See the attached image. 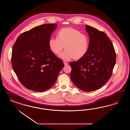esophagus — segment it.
<instances>
[{"label": "esophagus", "mask_w": 130, "mask_h": 130, "mask_svg": "<svg viewBox=\"0 0 130 130\" xmlns=\"http://www.w3.org/2000/svg\"><path fill=\"white\" fill-rule=\"evenodd\" d=\"M63 63L64 64V65H65V66H66V65H68V63L66 62H63Z\"/></svg>", "instance_id": "1"}]
</instances>
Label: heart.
<instances>
[{
    "instance_id": "b5f03b06",
    "label": "heart",
    "mask_w": 130,
    "mask_h": 130,
    "mask_svg": "<svg viewBox=\"0 0 130 130\" xmlns=\"http://www.w3.org/2000/svg\"><path fill=\"white\" fill-rule=\"evenodd\" d=\"M51 51L56 55H59L64 60L68 61L74 58L82 59L88 52L90 40L87 36L72 28H64L60 29L57 34V38H51L48 41Z\"/></svg>"
}]
</instances>
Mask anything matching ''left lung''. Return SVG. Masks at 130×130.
I'll return each instance as SVG.
<instances>
[{"label":"left lung","mask_w":130,"mask_h":130,"mask_svg":"<svg viewBox=\"0 0 130 130\" xmlns=\"http://www.w3.org/2000/svg\"><path fill=\"white\" fill-rule=\"evenodd\" d=\"M86 30L90 38L88 52L69 64L72 82L81 90L89 92L100 89L110 78L116 62V53L104 32L88 25H86Z\"/></svg>","instance_id":"8db88e82"}]
</instances>
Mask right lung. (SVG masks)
<instances>
[{"mask_svg": "<svg viewBox=\"0 0 130 130\" xmlns=\"http://www.w3.org/2000/svg\"><path fill=\"white\" fill-rule=\"evenodd\" d=\"M57 27L46 24L22 33L12 48L11 64L20 82L27 89L36 92L52 86L61 70L62 60L51 51L48 41Z\"/></svg>", "mask_w": 130, "mask_h": 130, "instance_id": "add662e5", "label": "right lung"}]
</instances>
